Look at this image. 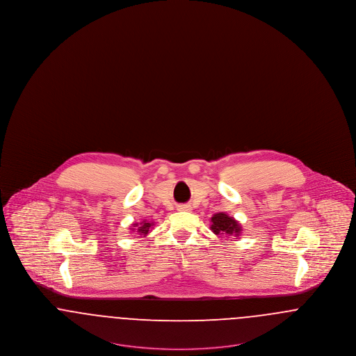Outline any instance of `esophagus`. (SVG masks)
I'll return each instance as SVG.
<instances>
[{"instance_id":"esophagus-1","label":"esophagus","mask_w":356,"mask_h":356,"mask_svg":"<svg viewBox=\"0 0 356 356\" xmlns=\"http://www.w3.org/2000/svg\"><path fill=\"white\" fill-rule=\"evenodd\" d=\"M177 209H179V211H191V207L186 205V204H183V205H179Z\"/></svg>"}]
</instances>
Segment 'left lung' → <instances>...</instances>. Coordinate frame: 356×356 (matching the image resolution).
I'll return each mask as SVG.
<instances>
[{
  "label": "left lung",
  "instance_id": "obj_1",
  "mask_svg": "<svg viewBox=\"0 0 356 356\" xmlns=\"http://www.w3.org/2000/svg\"><path fill=\"white\" fill-rule=\"evenodd\" d=\"M211 222H212L211 229L215 235H221V236L222 235H227V236L235 235V237H236L241 232L240 224L234 218L228 216L225 212L215 213L211 218Z\"/></svg>",
  "mask_w": 356,
  "mask_h": 356
}]
</instances>
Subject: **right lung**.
I'll use <instances>...</instances> for the list:
<instances>
[{"label":"right lung","instance_id":"add662e5","mask_svg":"<svg viewBox=\"0 0 356 356\" xmlns=\"http://www.w3.org/2000/svg\"><path fill=\"white\" fill-rule=\"evenodd\" d=\"M153 222H148L147 220H143L141 222H135V224H132V227L137 226L138 228H132V231L137 229V234H140V235H143V236H147V235L149 234Z\"/></svg>","mask_w":356,"mask_h":356}]
</instances>
